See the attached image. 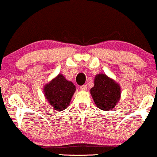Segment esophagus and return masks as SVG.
Here are the masks:
<instances>
[{
  "mask_svg": "<svg viewBox=\"0 0 157 157\" xmlns=\"http://www.w3.org/2000/svg\"><path fill=\"white\" fill-rule=\"evenodd\" d=\"M88 87H87V85H83V86H80V89L82 90V91H86V90H87Z\"/></svg>",
  "mask_w": 157,
  "mask_h": 157,
  "instance_id": "esophagus-1",
  "label": "esophagus"
}]
</instances>
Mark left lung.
Listing matches in <instances>:
<instances>
[{
  "instance_id": "1",
  "label": "left lung",
  "mask_w": 157,
  "mask_h": 157,
  "mask_svg": "<svg viewBox=\"0 0 157 157\" xmlns=\"http://www.w3.org/2000/svg\"><path fill=\"white\" fill-rule=\"evenodd\" d=\"M91 94L97 107L103 111L111 110L120 99V87L105 75H97Z\"/></svg>"
}]
</instances>
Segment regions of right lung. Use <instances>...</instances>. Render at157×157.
Wrapping results in <instances>:
<instances>
[{
  "mask_svg": "<svg viewBox=\"0 0 157 157\" xmlns=\"http://www.w3.org/2000/svg\"><path fill=\"white\" fill-rule=\"evenodd\" d=\"M44 94L48 103L56 111L65 110L69 105L75 91L72 82L66 80L62 75H58L44 87Z\"/></svg>",
  "mask_w": 157,
  "mask_h": 157,
  "instance_id": "1",
  "label": "right lung"
}]
</instances>
